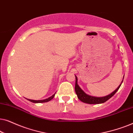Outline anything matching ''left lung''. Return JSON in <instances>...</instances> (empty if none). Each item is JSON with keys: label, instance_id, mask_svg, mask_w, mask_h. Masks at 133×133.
<instances>
[{"label": "left lung", "instance_id": "1", "mask_svg": "<svg viewBox=\"0 0 133 133\" xmlns=\"http://www.w3.org/2000/svg\"><path fill=\"white\" fill-rule=\"evenodd\" d=\"M76 76V84H75V91L77 94V97L79 98L80 101L83 102L88 103V104H99V103H102L110 99L111 97H112L116 92L117 91L120 87H121L122 83L123 82V81H122L121 84L117 87V88L112 93L109 94L108 96H104V97H94V96H91L88 95L85 93L83 91L81 88V87L77 84V76ZM124 77V76H123Z\"/></svg>", "mask_w": 133, "mask_h": 133}]
</instances>
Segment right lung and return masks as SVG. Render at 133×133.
I'll use <instances>...</instances> for the list:
<instances>
[{"label": "right lung", "mask_w": 133, "mask_h": 133, "mask_svg": "<svg viewBox=\"0 0 133 133\" xmlns=\"http://www.w3.org/2000/svg\"><path fill=\"white\" fill-rule=\"evenodd\" d=\"M56 94V93H55ZM55 94H54L52 96H51V97H48V99H43V100H39V101H35V100H31V99H27V100H28L29 101L31 102H33V103H43V102H47L51 101V100L53 99V97H54V96H55Z\"/></svg>", "instance_id": "obj_1"}]
</instances>
